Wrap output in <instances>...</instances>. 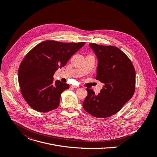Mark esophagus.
Instances as JSON below:
<instances>
[{"mask_svg":"<svg viewBox=\"0 0 157 157\" xmlns=\"http://www.w3.org/2000/svg\"><path fill=\"white\" fill-rule=\"evenodd\" d=\"M71 88H79V86H75V85H71Z\"/></svg>","mask_w":157,"mask_h":157,"instance_id":"1","label":"esophagus"}]
</instances>
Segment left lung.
I'll use <instances>...</instances> for the list:
<instances>
[{
	"label": "left lung",
	"instance_id": "left-lung-1",
	"mask_svg": "<svg viewBox=\"0 0 157 157\" xmlns=\"http://www.w3.org/2000/svg\"><path fill=\"white\" fill-rule=\"evenodd\" d=\"M98 59L96 79L104 83L100 93L86 88L84 109L96 118H107L118 112L133 96L136 73L127 56L111 46L89 44Z\"/></svg>",
	"mask_w": 157,
	"mask_h": 157
}]
</instances>
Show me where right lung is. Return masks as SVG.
I'll return each mask as SVG.
<instances>
[{"label":"right lung","instance_id":"obj_1","mask_svg":"<svg viewBox=\"0 0 157 157\" xmlns=\"http://www.w3.org/2000/svg\"><path fill=\"white\" fill-rule=\"evenodd\" d=\"M84 44L45 40L25 56L19 68L18 80L23 98L33 109L45 113L59 106L61 94L69 85L59 80L54 82L53 76Z\"/></svg>","mask_w":157,"mask_h":157}]
</instances>
